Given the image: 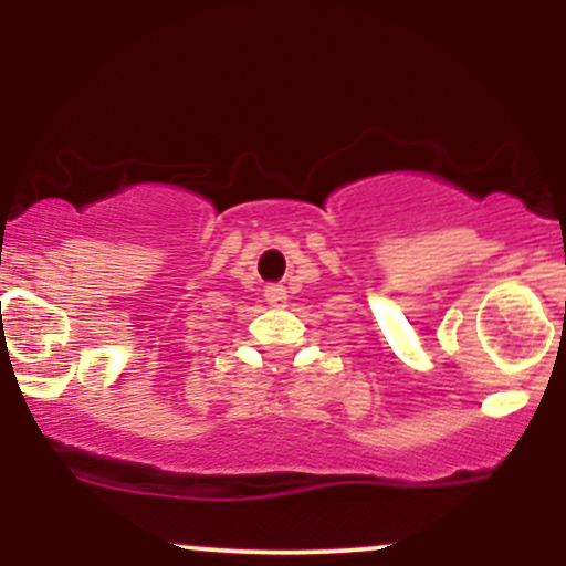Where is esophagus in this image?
<instances>
[{
    "label": "esophagus",
    "instance_id": "1",
    "mask_svg": "<svg viewBox=\"0 0 566 566\" xmlns=\"http://www.w3.org/2000/svg\"><path fill=\"white\" fill-rule=\"evenodd\" d=\"M265 301L276 305V308H282V305L287 303V290H284L282 284H269V287H265Z\"/></svg>",
    "mask_w": 566,
    "mask_h": 566
}]
</instances>
